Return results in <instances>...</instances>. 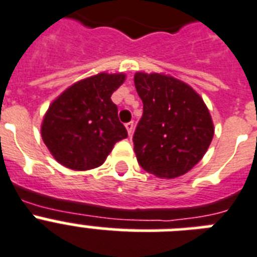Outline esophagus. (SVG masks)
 <instances>
[{"label":"esophagus","instance_id":"esophagus-1","mask_svg":"<svg viewBox=\"0 0 257 257\" xmlns=\"http://www.w3.org/2000/svg\"><path fill=\"white\" fill-rule=\"evenodd\" d=\"M125 128H126V131H128V135L132 136L133 129H135V124H133V121L126 122V124H125Z\"/></svg>","mask_w":257,"mask_h":257}]
</instances>
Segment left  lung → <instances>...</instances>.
Wrapping results in <instances>:
<instances>
[{
	"instance_id": "obj_1",
	"label": "left lung",
	"mask_w": 257,
	"mask_h": 257,
	"mask_svg": "<svg viewBox=\"0 0 257 257\" xmlns=\"http://www.w3.org/2000/svg\"><path fill=\"white\" fill-rule=\"evenodd\" d=\"M135 85L144 104L133 136L140 166L158 178L186 174L203 158L214 137L203 99L170 75L136 72Z\"/></svg>"
}]
</instances>
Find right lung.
I'll return each mask as SVG.
<instances>
[{
  "mask_svg": "<svg viewBox=\"0 0 257 257\" xmlns=\"http://www.w3.org/2000/svg\"><path fill=\"white\" fill-rule=\"evenodd\" d=\"M125 74L100 72L60 93L43 116L41 135L60 165L84 172L103 165L114 144L128 137L110 96Z\"/></svg>",
  "mask_w": 257,
  "mask_h": 257,
  "instance_id": "add662e5",
  "label": "right lung"
}]
</instances>
